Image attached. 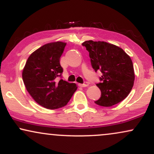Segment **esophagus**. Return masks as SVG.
<instances>
[{"mask_svg":"<svg viewBox=\"0 0 154 154\" xmlns=\"http://www.w3.org/2000/svg\"><path fill=\"white\" fill-rule=\"evenodd\" d=\"M78 85L81 88H85V87H88V86L87 84H79Z\"/></svg>","mask_w":154,"mask_h":154,"instance_id":"34e87169","label":"esophagus"}]
</instances>
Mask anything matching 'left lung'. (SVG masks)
Instances as JSON below:
<instances>
[{"label":"left lung","instance_id":"8db88e82","mask_svg":"<svg viewBox=\"0 0 154 154\" xmlns=\"http://www.w3.org/2000/svg\"><path fill=\"white\" fill-rule=\"evenodd\" d=\"M82 45L89 52L92 67L102 73L101 82L96 84L101 95L95 103L104 107L119 103L134 85L135 72L130 57L121 48L106 42L88 40Z\"/></svg>","mask_w":154,"mask_h":154}]
</instances>
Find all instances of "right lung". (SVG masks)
I'll return each instance as SVG.
<instances>
[{
  "label": "right lung",
  "mask_w": 154,
  "mask_h": 154,
  "mask_svg": "<svg viewBox=\"0 0 154 154\" xmlns=\"http://www.w3.org/2000/svg\"><path fill=\"white\" fill-rule=\"evenodd\" d=\"M66 43L53 42L43 45L28 58L22 71L26 91L39 105L48 109L66 106L77 89L75 83L61 77L60 58Z\"/></svg>",
  "instance_id": "add662e5"
}]
</instances>
